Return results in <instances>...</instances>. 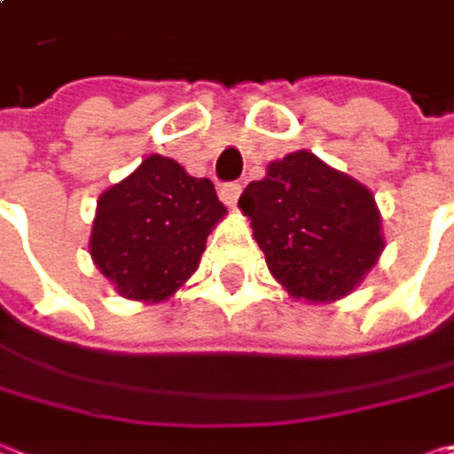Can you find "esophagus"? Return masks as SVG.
I'll use <instances>...</instances> for the list:
<instances>
[{
	"mask_svg": "<svg viewBox=\"0 0 454 454\" xmlns=\"http://www.w3.org/2000/svg\"><path fill=\"white\" fill-rule=\"evenodd\" d=\"M239 197H241V184H226L221 189V200H223V205H228V207H236Z\"/></svg>",
	"mask_w": 454,
	"mask_h": 454,
	"instance_id": "obj_1",
	"label": "esophagus"
}]
</instances>
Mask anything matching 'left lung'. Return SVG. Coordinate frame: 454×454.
I'll return each instance as SVG.
<instances>
[{
  "label": "left lung",
  "mask_w": 454,
  "mask_h": 454,
  "mask_svg": "<svg viewBox=\"0 0 454 454\" xmlns=\"http://www.w3.org/2000/svg\"><path fill=\"white\" fill-rule=\"evenodd\" d=\"M270 276L310 305L355 292L387 241L368 186L308 149L273 160L239 197Z\"/></svg>",
  "instance_id": "1"
}]
</instances>
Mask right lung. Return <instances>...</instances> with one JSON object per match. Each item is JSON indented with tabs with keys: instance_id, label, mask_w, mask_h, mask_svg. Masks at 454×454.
I'll return each mask as SVG.
<instances>
[{
	"instance_id": "add662e5",
	"label": "right lung",
	"mask_w": 454,
	"mask_h": 454,
	"mask_svg": "<svg viewBox=\"0 0 454 454\" xmlns=\"http://www.w3.org/2000/svg\"><path fill=\"white\" fill-rule=\"evenodd\" d=\"M223 218L210 178L149 154L99 197L89 254L121 297L165 302L194 276L210 231Z\"/></svg>"
}]
</instances>
